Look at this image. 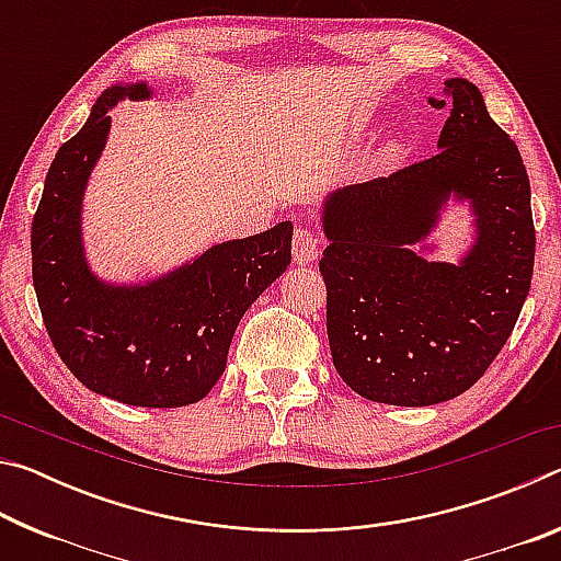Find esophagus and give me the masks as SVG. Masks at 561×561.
<instances>
[{"label": "esophagus", "instance_id": "1", "mask_svg": "<svg viewBox=\"0 0 561 561\" xmlns=\"http://www.w3.org/2000/svg\"><path fill=\"white\" fill-rule=\"evenodd\" d=\"M291 252H294V262L297 264H311L319 257V240L317 234L307 230V227H299L297 232H294V240H291Z\"/></svg>", "mask_w": 561, "mask_h": 561}]
</instances>
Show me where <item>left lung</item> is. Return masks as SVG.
I'll return each mask as SVG.
<instances>
[{
    "label": "left lung",
    "instance_id": "8db88e82",
    "mask_svg": "<svg viewBox=\"0 0 561 561\" xmlns=\"http://www.w3.org/2000/svg\"><path fill=\"white\" fill-rule=\"evenodd\" d=\"M445 91L450 113L438 153L321 203L331 356L346 386L376 403L435 405L468 391L529 294L535 225L525 163L474 83L448 79ZM450 202L469 203L473 242L458 263H440L424 252Z\"/></svg>",
    "mask_w": 561,
    "mask_h": 561
}]
</instances>
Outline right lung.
<instances>
[{
	"label": "right lung",
	"mask_w": 561,
	"mask_h": 561,
	"mask_svg": "<svg viewBox=\"0 0 561 561\" xmlns=\"http://www.w3.org/2000/svg\"><path fill=\"white\" fill-rule=\"evenodd\" d=\"M148 96L146 81L116 83L59 148L32 222V274L51 344L83 386L118 403L178 408L203 401L222 376L244 311L289 267L294 227L213 244L148 282L101 279L83 247V193L108 111Z\"/></svg>",
	"instance_id": "add662e5"
}]
</instances>
